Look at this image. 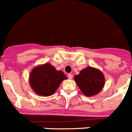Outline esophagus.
I'll list each match as a JSON object with an SVG mask.
<instances>
[{"instance_id":"34e87169","label":"esophagus","mask_w":132,"mask_h":132,"mask_svg":"<svg viewBox=\"0 0 132 132\" xmlns=\"http://www.w3.org/2000/svg\"><path fill=\"white\" fill-rule=\"evenodd\" d=\"M68 77L70 79H72L73 78V75H72V73H68Z\"/></svg>"}]
</instances>
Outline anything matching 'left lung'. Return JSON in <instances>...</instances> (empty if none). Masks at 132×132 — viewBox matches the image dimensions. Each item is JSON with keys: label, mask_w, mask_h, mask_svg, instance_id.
Here are the masks:
<instances>
[{"label": "left lung", "mask_w": 132, "mask_h": 132, "mask_svg": "<svg viewBox=\"0 0 132 132\" xmlns=\"http://www.w3.org/2000/svg\"><path fill=\"white\" fill-rule=\"evenodd\" d=\"M74 80L81 92L86 96H92L98 94L105 84V77L98 69L93 67L84 68L76 75Z\"/></svg>", "instance_id": "left-lung-1"}]
</instances>
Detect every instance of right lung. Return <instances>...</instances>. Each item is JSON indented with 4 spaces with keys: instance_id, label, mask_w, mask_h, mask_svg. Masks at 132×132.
Returning a JSON list of instances; mask_svg holds the SVG:
<instances>
[{
    "instance_id": "1",
    "label": "right lung",
    "mask_w": 132,
    "mask_h": 132,
    "mask_svg": "<svg viewBox=\"0 0 132 132\" xmlns=\"http://www.w3.org/2000/svg\"><path fill=\"white\" fill-rule=\"evenodd\" d=\"M64 79H67L66 75L49 63L35 67L29 76L32 89L36 94L44 96L53 94Z\"/></svg>"
}]
</instances>
